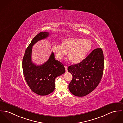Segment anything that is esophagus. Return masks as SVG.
Here are the masks:
<instances>
[{
    "mask_svg": "<svg viewBox=\"0 0 123 123\" xmlns=\"http://www.w3.org/2000/svg\"><path fill=\"white\" fill-rule=\"evenodd\" d=\"M65 69H66V71L67 72L68 71V67L67 66H65Z\"/></svg>",
    "mask_w": 123,
    "mask_h": 123,
    "instance_id": "obj_1",
    "label": "esophagus"
}]
</instances>
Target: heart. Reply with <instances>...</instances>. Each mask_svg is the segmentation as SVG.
<instances>
[{
	"instance_id": "heart-1",
	"label": "heart",
	"mask_w": 123,
	"mask_h": 123,
	"mask_svg": "<svg viewBox=\"0 0 123 123\" xmlns=\"http://www.w3.org/2000/svg\"><path fill=\"white\" fill-rule=\"evenodd\" d=\"M92 47L91 42L88 39L71 38L64 40L61 45L54 44L52 50L56 58L62 59L68 52L72 62L77 64L81 62Z\"/></svg>"
}]
</instances>
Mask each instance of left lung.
<instances>
[{
    "label": "left lung",
    "mask_w": 123,
    "mask_h": 123,
    "mask_svg": "<svg viewBox=\"0 0 123 123\" xmlns=\"http://www.w3.org/2000/svg\"><path fill=\"white\" fill-rule=\"evenodd\" d=\"M104 69V56L101 48L94 49L81 62L68 67L73 78L68 88L73 95L83 97L92 92L100 82Z\"/></svg>",
    "instance_id": "obj_1"
}]
</instances>
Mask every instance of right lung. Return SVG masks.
I'll return each instance as SVG.
<instances>
[{
    "label": "right lung",
    "mask_w": 123,
    "mask_h": 123,
    "mask_svg": "<svg viewBox=\"0 0 123 123\" xmlns=\"http://www.w3.org/2000/svg\"><path fill=\"white\" fill-rule=\"evenodd\" d=\"M49 35V33L45 31L38 34L28 46L23 59L22 67L25 79L31 90L39 95H47L52 93L55 89V79L66 71L63 64L55 59L53 52L41 65L36 66L31 61L32 46L37 42L47 38Z\"/></svg>",
    "instance_id": "right-lung-1"
}]
</instances>
